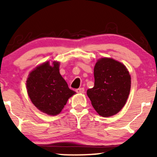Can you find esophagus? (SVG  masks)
<instances>
[{
	"instance_id": "esophagus-1",
	"label": "esophagus",
	"mask_w": 157,
	"mask_h": 157,
	"mask_svg": "<svg viewBox=\"0 0 157 157\" xmlns=\"http://www.w3.org/2000/svg\"><path fill=\"white\" fill-rule=\"evenodd\" d=\"M76 91H77V93H78V94H82V93H84L85 89H83V88H80V89H77L76 90Z\"/></svg>"
}]
</instances>
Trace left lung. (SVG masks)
<instances>
[{
	"instance_id": "1",
	"label": "left lung",
	"mask_w": 157,
	"mask_h": 157,
	"mask_svg": "<svg viewBox=\"0 0 157 157\" xmlns=\"http://www.w3.org/2000/svg\"><path fill=\"white\" fill-rule=\"evenodd\" d=\"M94 86L87 90L91 105L100 116L109 117L121 111L130 94L131 78L123 63L111 57L97 60Z\"/></svg>"
}]
</instances>
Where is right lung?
Returning <instances> with one entry per match:
<instances>
[{
	"mask_svg": "<svg viewBox=\"0 0 157 157\" xmlns=\"http://www.w3.org/2000/svg\"><path fill=\"white\" fill-rule=\"evenodd\" d=\"M59 68V61H46L32 70L26 79L27 94L33 105L50 116L59 114L76 94L68 88Z\"/></svg>",
	"mask_w": 157,
	"mask_h": 157,
	"instance_id": "right-lung-1",
	"label": "right lung"
}]
</instances>
